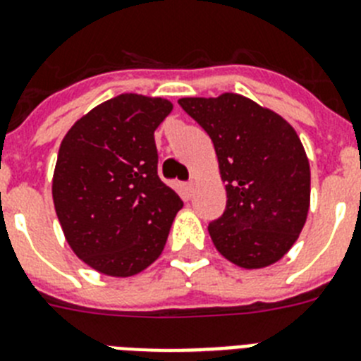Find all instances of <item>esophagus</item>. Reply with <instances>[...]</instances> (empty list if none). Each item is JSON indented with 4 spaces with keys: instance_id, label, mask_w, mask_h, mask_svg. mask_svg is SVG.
<instances>
[{
    "instance_id": "34e87169",
    "label": "esophagus",
    "mask_w": 361,
    "mask_h": 361,
    "mask_svg": "<svg viewBox=\"0 0 361 361\" xmlns=\"http://www.w3.org/2000/svg\"><path fill=\"white\" fill-rule=\"evenodd\" d=\"M184 191H186L188 197H191V195H193V191H195V184L186 183V184H184Z\"/></svg>"
}]
</instances>
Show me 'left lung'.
Returning <instances> with one entry per match:
<instances>
[{"label":"left lung","mask_w":361,"mask_h":361,"mask_svg":"<svg viewBox=\"0 0 361 361\" xmlns=\"http://www.w3.org/2000/svg\"><path fill=\"white\" fill-rule=\"evenodd\" d=\"M178 104L212 137L226 183L224 213L208 226L216 251L244 269L279 262L304 228L311 200V170L295 128L238 94Z\"/></svg>","instance_id":"obj_1"}]
</instances>
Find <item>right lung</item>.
Masks as SVG:
<instances>
[{"mask_svg": "<svg viewBox=\"0 0 361 361\" xmlns=\"http://www.w3.org/2000/svg\"><path fill=\"white\" fill-rule=\"evenodd\" d=\"M168 99L121 94L73 124L57 153L52 197L72 251L108 276L161 257L180 197L157 173L155 130Z\"/></svg>", "mask_w": 361, "mask_h": 361, "instance_id": "right-lung-1", "label": "right lung"}]
</instances>
